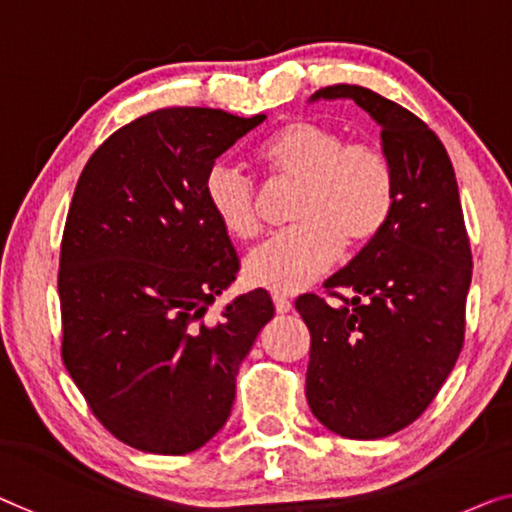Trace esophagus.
I'll list each match as a JSON object with an SVG mask.
<instances>
[{
    "mask_svg": "<svg viewBox=\"0 0 512 512\" xmlns=\"http://www.w3.org/2000/svg\"><path fill=\"white\" fill-rule=\"evenodd\" d=\"M273 305H276V312H280V315H285V312L292 310V301L282 294H273Z\"/></svg>",
    "mask_w": 512,
    "mask_h": 512,
    "instance_id": "obj_1",
    "label": "esophagus"
}]
</instances>
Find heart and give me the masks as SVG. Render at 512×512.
Wrapping results in <instances>:
<instances>
[{
	"label": "heart",
	"instance_id": "b5f03b06",
	"mask_svg": "<svg viewBox=\"0 0 512 512\" xmlns=\"http://www.w3.org/2000/svg\"><path fill=\"white\" fill-rule=\"evenodd\" d=\"M257 160L276 181L299 183L292 223L243 262L253 287L294 294L338 262L342 243L361 248L384 232L395 207L398 181L391 158L372 142H347L331 126L294 119L259 144ZM204 200L232 239L262 230L259 193L246 174L216 163L204 174Z\"/></svg>",
	"mask_w": 512,
	"mask_h": 512
}]
</instances>
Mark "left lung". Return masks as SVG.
I'll return each mask as SVG.
<instances>
[{
    "label": "left lung",
    "mask_w": 512,
    "mask_h": 512,
    "mask_svg": "<svg viewBox=\"0 0 512 512\" xmlns=\"http://www.w3.org/2000/svg\"><path fill=\"white\" fill-rule=\"evenodd\" d=\"M319 98H349L377 121L398 195L384 232L324 282L342 303L296 299L310 329L305 398L340 437L381 439L423 414L460 356L469 236L451 158L427 124L358 85L324 87L310 101Z\"/></svg>",
    "instance_id": "obj_1"
}]
</instances>
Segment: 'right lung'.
Segmentation results:
<instances>
[{
    "mask_svg": "<svg viewBox=\"0 0 512 512\" xmlns=\"http://www.w3.org/2000/svg\"><path fill=\"white\" fill-rule=\"evenodd\" d=\"M165 108L87 160L61 236V358L94 416L144 453L186 455L227 423L236 372L273 317L266 289L207 322L239 257L204 200V174L262 124Z\"/></svg>",
    "mask_w": 512,
    "mask_h": 512,
    "instance_id": "add662e5",
    "label": "right lung"
}]
</instances>
